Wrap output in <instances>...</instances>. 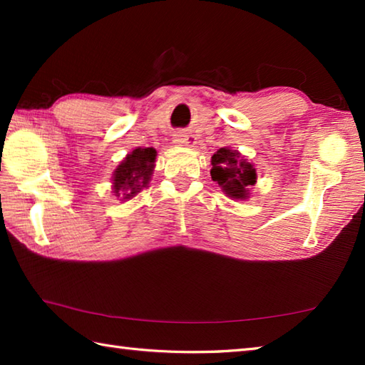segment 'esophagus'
Here are the masks:
<instances>
[{
    "mask_svg": "<svg viewBox=\"0 0 365 365\" xmlns=\"http://www.w3.org/2000/svg\"><path fill=\"white\" fill-rule=\"evenodd\" d=\"M174 143L178 145V146L187 145V143H188V135H185V133H182V132H177V133L174 135Z\"/></svg>",
    "mask_w": 365,
    "mask_h": 365,
    "instance_id": "1",
    "label": "esophagus"
}]
</instances>
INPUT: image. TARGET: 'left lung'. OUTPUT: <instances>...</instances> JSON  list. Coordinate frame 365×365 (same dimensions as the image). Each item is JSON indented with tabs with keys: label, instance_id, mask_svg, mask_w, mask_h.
<instances>
[{
	"label": "left lung",
	"instance_id": "left-lung-1",
	"mask_svg": "<svg viewBox=\"0 0 365 365\" xmlns=\"http://www.w3.org/2000/svg\"><path fill=\"white\" fill-rule=\"evenodd\" d=\"M211 177L232 200H248L251 187L256 185L257 174L251 160L232 148H220L211 158Z\"/></svg>",
	"mask_w": 365,
	"mask_h": 365
}]
</instances>
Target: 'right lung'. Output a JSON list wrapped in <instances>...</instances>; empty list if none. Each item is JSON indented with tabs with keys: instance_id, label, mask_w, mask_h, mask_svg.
Instances as JSON below:
<instances>
[{
	"instance_id": "right-lung-1",
	"label": "right lung",
	"mask_w": 365,
	"mask_h": 365,
	"mask_svg": "<svg viewBox=\"0 0 365 365\" xmlns=\"http://www.w3.org/2000/svg\"><path fill=\"white\" fill-rule=\"evenodd\" d=\"M158 153L154 148H135L113 172V195L125 202L150 185Z\"/></svg>"
}]
</instances>
